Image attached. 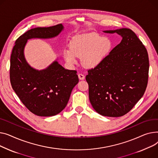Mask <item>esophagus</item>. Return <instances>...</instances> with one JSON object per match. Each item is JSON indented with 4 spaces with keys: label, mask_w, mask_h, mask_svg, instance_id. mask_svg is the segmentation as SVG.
Wrapping results in <instances>:
<instances>
[{
    "label": "esophagus",
    "mask_w": 158,
    "mask_h": 158,
    "mask_svg": "<svg viewBox=\"0 0 158 158\" xmlns=\"http://www.w3.org/2000/svg\"><path fill=\"white\" fill-rule=\"evenodd\" d=\"M78 78H79L80 80H84V79H85V76L83 75V74L80 73V74H78Z\"/></svg>",
    "instance_id": "34e87169"
}]
</instances>
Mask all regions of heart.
Wrapping results in <instances>:
<instances>
[{
  "instance_id": "b5f03b06",
  "label": "heart",
  "mask_w": 158,
  "mask_h": 158,
  "mask_svg": "<svg viewBox=\"0 0 158 158\" xmlns=\"http://www.w3.org/2000/svg\"><path fill=\"white\" fill-rule=\"evenodd\" d=\"M70 50L64 49L63 56L68 62L75 64L82 57V64L87 68H94L103 61L112 48V42L107 37L97 33L77 35L69 44Z\"/></svg>"
}]
</instances>
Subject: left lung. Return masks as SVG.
Instances as JSON below:
<instances>
[{
    "mask_svg": "<svg viewBox=\"0 0 158 158\" xmlns=\"http://www.w3.org/2000/svg\"><path fill=\"white\" fill-rule=\"evenodd\" d=\"M103 32L117 33L123 39L98 66L88 71L85 78L89 100L100 115L121 117L144 94L149 77V57L145 46L131 29Z\"/></svg>",
    "mask_w": 158,
    "mask_h": 158,
    "instance_id": "left-lung-1",
    "label": "left lung"
}]
</instances>
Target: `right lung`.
<instances>
[{"mask_svg":"<svg viewBox=\"0 0 158 158\" xmlns=\"http://www.w3.org/2000/svg\"><path fill=\"white\" fill-rule=\"evenodd\" d=\"M63 29L62 24L34 28L16 40L12 50L10 81L13 89L27 109L36 115L50 117L62 112L79 80L77 71L66 69L57 60L42 70L33 68L25 58V46L29 40L55 38Z\"/></svg>","mask_w":158,"mask_h":158,"instance_id":"1","label":"right lung"}]
</instances>
